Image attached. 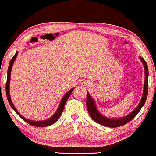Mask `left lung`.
Wrapping results in <instances>:
<instances>
[{
    "label": "left lung",
    "mask_w": 156,
    "mask_h": 156,
    "mask_svg": "<svg viewBox=\"0 0 156 156\" xmlns=\"http://www.w3.org/2000/svg\"><path fill=\"white\" fill-rule=\"evenodd\" d=\"M140 61L144 65V69H145V83H144V90H143V97H142L141 101H140L139 105L134 110L128 114L127 116L122 117V118L119 119H111L105 117L103 115L98 111L97 107L95 105V103L94 100L90 96V93H87V101H86V105H87V108L89 113L90 116L91 118L93 119L96 123L103 125V126H108V127H118V126H123V125L127 124L132 120L136 115L139 113V111L141 110V108L145 104L146 99L147 97V93H148V68H147V65L146 61L144 60L143 57H139Z\"/></svg>",
    "instance_id": "1"
}]
</instances>
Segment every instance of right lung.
Instances as JSON below:
<instances>
[{
  "label": "right lung",
  "instance_id": "obj_1",
  "mask_svg": "<svg viewBox=\"0 0 156 156\" xmlns=\"http://www.w3.org/2000/svg\"><path fill=\"white\" fill-rule=\"evenodd\" d=\"M17 54H18V52H16V53H15V55L13 56L12 58H11V60L10 61V63H9V68H8L7 81H6V84H5V92H6L7 99H8V101H9V104H10L11 108H12L13 110H14L15 112H16L17 114H18L19 116H20L21 118H22L23 120L24 121V122L28 123V124H30V125H32V126H38V127H40H40H43V126L44 127V126H50V125L54 124V123L57 122L58 119H59V117L61 116V113H62L63 111V108H64L65 104H66L67 100H68L69 96H70L71 93H72L73 90H74V88H72V90H70L69 92H67V93L65 94V95L63 96L62 100H61L60 105H59L58 108L56 112H55L54 114H53V116H52L50 119H47V120H45V121H41V122H34V121L29 120V119L24 118V117H23L22 115H21L20 113H19L18 111H17L16 108L14 107V105H13L12 101H11V97H10V93H9V84H10L11 69H12L13 61H14L15 59H16V58L17 56Z\"/></svg>",
  "mask_w": 156,
  "mask_h": 156
}]
</instances>
